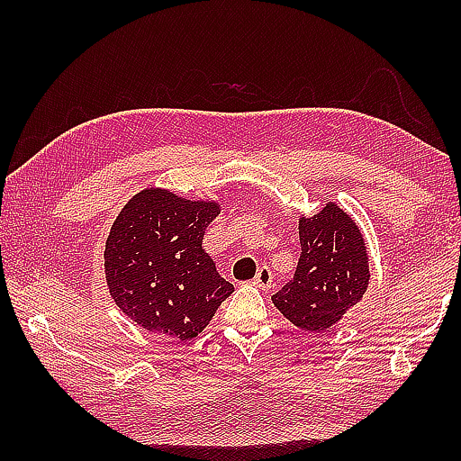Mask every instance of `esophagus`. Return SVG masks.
<instances>
[{
  "instance_id": "34e87169",
  "label": "esophagus",
  "mask_w": 461,
  "mask_h": 461,
  "mask_svg": "<svg viewBox=\"0 0 461 461\" xmlns=\"http://www.w3.org/2000/svg\"><path fill=\"white\" fill-rule=\"evenodd\" d=\"M253 285H258L263 291L271 289V285H273V273H271V269L267 266H263V267L258 269V276L253 277Z\"/></svg>"
}]
</instances>
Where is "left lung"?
Returning a JSON list of instances; mask_svg holds the SVG:
<instances>
[{
  "mask_svg": "<svg viewBox=\"0 0 461 461\" xmlns=\"http://www.w3.org/2000/svg\"><path fill=\"white\" fill-rule=\"evenodd\" d=\"M301 258L295 276L271 297L281 315L309 332H325L362 301L370 269L357 221L327 202L311 218H299Z\"/></svg>",
  "mask_w": 461,
  "mask_h": 461,
  "instance_id": "1",
  "label": "left lung"
}]
</instances>
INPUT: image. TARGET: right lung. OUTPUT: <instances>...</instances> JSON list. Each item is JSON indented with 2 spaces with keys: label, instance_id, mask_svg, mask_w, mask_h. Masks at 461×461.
<instances>
[{
  "label": "right lung",
  "instance_id": "1",
  "mask_svg": "<svg viewBox=\"0 0 461 461\" xmlns=\"http://www.w3.org/2000/svg\"><path fill=\"white\" fill-rule=\"evenodd\" d=\"M213 200L146 188L114 220L104 248L106 285L126 317L168 340H192L233 293L202 240Z\"/></svg>",
  "mask_w": 461,
  "mask_h": 461
}]
</instances>
